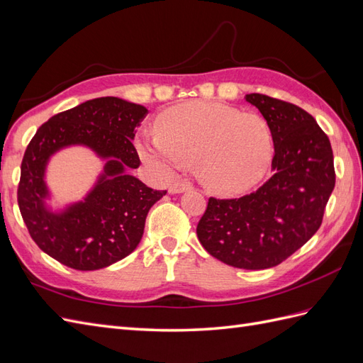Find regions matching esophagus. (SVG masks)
Returning <instances> with one entry per match:
<instances>
[{"instance_id": "1", "label": "esophagus", "mask_w": 363, "mask_h": 363, "mask_svg": "<svg viewBox=\"0 0 363 363\" xmlns=\"http://www.w3.org/2000/svg\"><path fill=\"white\" fill-rule=\"evenodd\" d=\"M189 189H191V184H190L189 181L178 179V181H174V182L172 184V187H170V193H182V191L189 190Z\"/></svg>"}]
</instances>
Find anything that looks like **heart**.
Here are the masks:
<instances>
[{
	"instance_id": "heart-1",
	"label": "heart",
	"mask_w": 363,
	"mask_h": 363,
	"mask_svg": "<svg viewBox=\"0 0 363 363\" xmlns=\"http://www.w3.org/2000/svg\"><path fill=\"white\" fill-rule=\"evenodd\" d=\"M145 161L161 167L196 164L199 179L216 193H244L270 170L274 138L268 121L219 102H187L160 118V130L138 144Z\"/></svg>"
}]
</instances>
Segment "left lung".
I'll return each mask as SVG.
<instances>
[{
	"instance_id": "1",
	"label": "left lung",
	"mask_w": 363,
	"mask_h": 363,
	"mask_svg": "<svg viewBox=\"0 0 363 363\" xmlns=\"http://www.w3.org/2000/svg\"><path fill=\"white\" fill-rule=\"evenodd\" d=\"M245 99L272 127L273 176L242 198H210L196 233L220 262L264 270L284 262L319 230L336 172L330 139L308 111L262 93Z\"/></svg>"
}]
</instances>
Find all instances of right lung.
I'll use <instances>...</instances> for the list:
<instances>
[{"label":"right lung","mask_w":363,"mask_h":363,"mask_svg":"<svg viewBox=\"0 0 363 363\" xmlns=\"http://www.w3.org/2000/svg\"><path fill=\"white\" fill-rule=\"evenodd\" d=\"M145 115V107L119 98L90 99L52 116L27 145L18 206L35 244L62 265L99 270L128 256L141 240L148 210L165 194L125 172L141 164L132 139ZM72 143L89 145L109 161L84 203L53 216L42 203L43 169L50 154Z\"/></svg>","instance_id":"obj_1"}]
</instances>
